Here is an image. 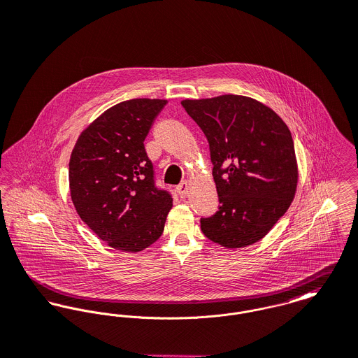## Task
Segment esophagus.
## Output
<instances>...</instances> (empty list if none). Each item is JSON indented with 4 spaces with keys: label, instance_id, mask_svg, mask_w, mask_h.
Listing matches in <instances>:
<instances>
[{
    "label": "esophagus",
    "instance_id": "1",
    "mask_svg": "<svg viewBox=\"0 0 358 358\" xmlns=\"http://www.w3.org/2000/svg\"><path fill=\"white\" fill-rule=\"evenodd\" d=\"M177 192H178V195H180L181 198H187V195H188V192H189V184H188V181H182V182L177 187Z\"/></svg>",
    "mask_w": 358,
    "mask_h": 358
}]
</instances>
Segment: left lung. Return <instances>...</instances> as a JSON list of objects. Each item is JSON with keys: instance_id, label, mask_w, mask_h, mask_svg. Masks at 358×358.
Instances as JSON below:
<instances>
[{"instance_id": "obj_1", "label": "left lung", "mask_w": 358, "mask_h": 358, "mask_svg": "<svg viewBox=\"0 0 358 358\" xmlns=\"http://www.w3.org/2000/svg\"><path fill=\"white\" fill-rule=\"evenodd\" d=\"M204 133L218 211L200 220L204 236L227 248L259 241L294 200L298 164L289 129L268 106L245 96L182 100Z\"/></svg>"}]
</instances>
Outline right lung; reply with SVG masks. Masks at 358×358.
Wrapping results in <instances>:
<instances>
[{"mask_svg":"<svg viewBox=\"0 0 358 358\" xmlns=\"http://www.w3.org/2000/svg\"><path fill=\"white\" fill-rule=\"evenodd\" d=\"M167 100L133 99L104 111L78 137L70 192L80 220L110 247L138 252L162 236L173 206L158 189L144 140Z\"/></svg>","mask_w":358,"mask_h":358,"instance_id":"obj_1","label":"right lung"}]
</instances>
